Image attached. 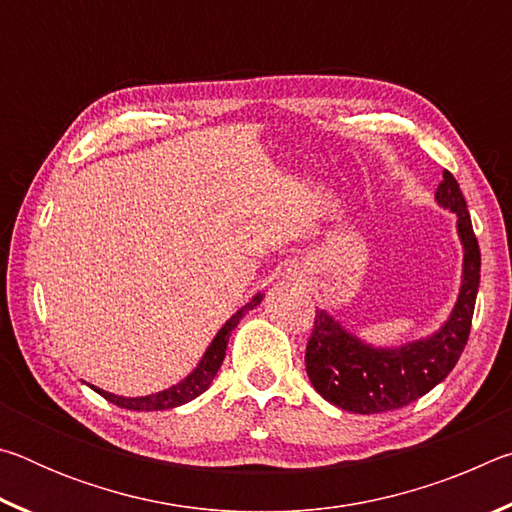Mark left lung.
Masks as SVG:
<instances>
[{
	"mask_svg": "<svg viewBox=\"0 0 512 512\" xmlns=\"http://www.w3.org/2000/svg\"><path fill=\"white\" fill-rule=\"evenodd\" d=\"M436 201L456 214L463 244L461 291L438 332L400 348H375L350 334L327 311H316L305 352L307 375L318 395L343 411L370 415L402 409L438 386L461 359L479 291L481 250L461 187L449 171L436 189Z\"/></svg>",
	"mask_w": 512,
	"mask_h": 512,
	"instance_id": "1",
	"label": "left lung"
}]
</instances>
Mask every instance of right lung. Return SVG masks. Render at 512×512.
<instances>
[{
    "instance_id": "right-lung-1",
    "label": "right lung",
    "mask_w": 512,
    "mask_h": 512,
    "mask_svg": "<svg viewBox=\"0 0 512 512\" xmlns=\"http://www.w3.org/2000/svg\"><path fill=\"white\" fill-rule=\"evenodd\" d=\"M262 293H257V296L248 302V305L241 307L237 314H232L228 320H225V325L216 332V336L210 343V348L205 350L203 359L198 366L189 372V375L178 381L176 386L167 388V391H160V393H153V395H144V397H121V395H112L108 391H101V388L88 384L92 391H97L101 397H106L108 402L121 406V409H128V411H167V409H176L180 404H187L192 402L194 397H198L201 393H205L207 388H210L212 379L216 377V372H219L221 363L225 359V348H228V341H230V334L232 329L239 325V320L244 318L246 311L255 309L259 302H262Z\"/></svg>"
}]
</instances>
